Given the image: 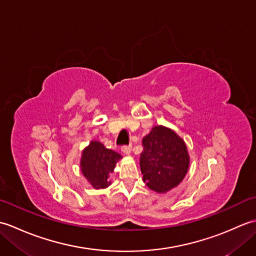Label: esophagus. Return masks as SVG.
Returning <instances> with one entry per match:
<instances>
[{
    "mask_svg": "<svg viewBox=\"0 0 256 256\" xmlns=\"http://www.w3.org/2000/svg\"><path fill=\"white\" fill-rule=\"evenodd\" d=\"M122 152L124 154H130L132 152V145H123L122 146Z\"/></svg>",
    "mask_w": 256,
    "mask_h": 256,
    "instance_id": "1",
    "label": "esophagus"
}]
</instances>
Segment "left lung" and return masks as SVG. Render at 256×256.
<instances>
[{"instance_id":"8db88e82","label":"left lung","mask_w":256,"mask_h":256,"mask_svg":"<svg viewBox=\"0 0 256 256\" xmlns=\"http://www.w3.org/2000/svg\"><path fill=\"white\" fill-rule=\"evenodd\" d=\"M140 157L143 180L152 190L166 192L187 174L189 156L184 140L172 130L155 126L143 138Z\"/></svg>"}]
</instances>
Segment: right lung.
Here are the masks:
<instances>
[{
	"mask_svg": "<svg viewBox=\"0 0 256 256\" xmlns=\"http://www.w3.org/2000/svg\"><path fill=\"white\" fill-rule=\"evenodd\" d=\"M121 155L106 148L100 142L94 140L84 148L81 158V172L96 189L106 188L110 182L108 175L113 172Z\"/></svg>",
	"mask_w": 256,
	"mask_h": 256,
	"instance_id": "right-lung-1",
	"label": "right lung"
}]
</instances>
